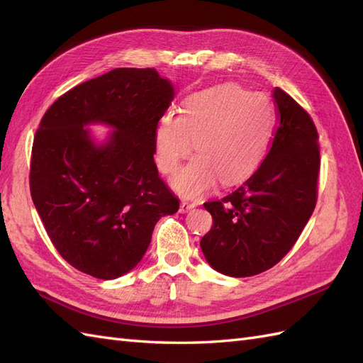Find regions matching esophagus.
<instances>
[{
    "label": "esophagus",
    "instance_id": "esophagus-1",
    "mask_svg": "<svg viewBox=\"0 0 363 363\" xmlns=\"http://www.w3.org/2000/svg\"><path fill=\"white\" fill-rule=\"evenodd\" d=\"M196 207V203L195 201H188V200H183L180 203V213H188L189 211H192V208Z\"/></svg>",
    "mask_w": 363,
    "mask_h": 363
}]
</instances>
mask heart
I'll return each mask as SVG.
<instances>
[{
    "mask_svg": "<svg viewBox=\"0 0 363 363\" xmlns=\"http://www.w3.org/2000/svg\"><path fill=\"white\" fill-rule=\"evenodd\" d=\"M276 108L265 94L224 83L184 100L182 115L164 112L155 128V159L163 174H174L184 157L195 156L172 180L183 195H201L216 183L233 184L255 172L267 155Z\"/></svg>",
    "mask_w": 363,
    "mask_h": 363,
    "instance_id": "1",
    "label": "heart"
}]
</instances>
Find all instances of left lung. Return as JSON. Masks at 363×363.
<instances>
[{
  "label": "left lung",
  "instance_id": "left-lung-1",
  "mask_svg": "<svg viewBox=\"0 0 363 363\" xmlns=\"http://www.w3.org/2000/svg\"><path fill=\"white\" fill-rule=\"evenodd\" d=\"M268 155L248 180L223 200L204 203L213 218L201 239L204 257L230 277H250L288 255L309 221L318 199L320 144L311 115L280 87Z\"/></svg>",
  "mask_w": 363,
  "mask_h": 363
}]
</instances>
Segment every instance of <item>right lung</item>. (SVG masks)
Here are the masks:
<instances>
[{"mask_svg": "<svg viewBox=\"0 0 363 363\" xmlns=\"http://www.w3.org/2000/svg\"><path fill=\"white\" fill-rule=\"evenodd\" d=\"M174 100L155 68H116L72 87L43 115L30 163V192L59 255L101 280L133 269L156 223L180 201L159 177L155 128ZM114 133L96 146L82 127Z\"/></svg>", "mask_w": 363, "mask_h": 363, "instance_id": "1", "label": "right lung"}]
</instances>
